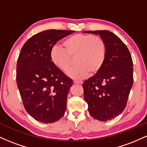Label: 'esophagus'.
<instances>
[{"instance_id":"1","label":"esophagus","mask_w":147,"mask_h":147,"mask_svg":"<svg viewBox=\"0 0 147 147\" xmlns=\"http://www.w3.org/2000/svg\"><path fill=\"white\" fill-rule=\"evenodd\" d=\"M74 83L77 84H83V82L81 80H75L74 81Z\"/></svg>"}]
</instances>
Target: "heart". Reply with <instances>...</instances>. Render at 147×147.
<instances>
[{"label":"heart","instance_id":"b5f03b06","mask_svg":"<svg viewBox=\"0 0 147 147\" xmlns=\"http://www.w3.org/2000/svg\"><path fill=\"white\" fill-rule=\"evenodd\" d=\"M65 49L54 45L50 51L52 63L62 71H66L75 57V63L67 72L74 79H80L88 75L95 74L102 68L105 61L106 46L101 37L77 34L63 42Z\"/></svg>","mask_w":147,"mask_h":147}]
</instances>
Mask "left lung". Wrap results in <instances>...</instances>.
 Here are the masks:
<instances>
[{"mask_svg":"<svg viewBox=\"0 0 147 147\" xmlns=\"http://www.w3.org/2000/svg\"><path fill=\"white\" fill-rule=\"evenodd\" d=\"M84 32L99 35L106 46L102 68L82 86L89 113L95 119L106 122L119 115L125 109L133 83L132 58L126 45L110 31Z\"/></svg>","mask_w":147,"mask_h":147,"instance_id":"1","label":"left lung"}]
</instances>
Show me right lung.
Here are the masks:
<instances>
[{
	"label": "right lung",
	"mask_w": 147,
	"mask_h": 147,
	"mask_svg": "<svg viewBox=\"0 0 147 147\" xmlns=\"http://www.w3.org/2000/svg\"><path fill=\"white\" fill-rule=\"evenodd\" d=\"M49 30L30 38L16 65V83L24 107L36 120L52 123L63 116L72 80L52 63L50 51L57 41L73 33Z\"/></svg>",
	"instance_id": "right-lung-1"
}]
</instances>
